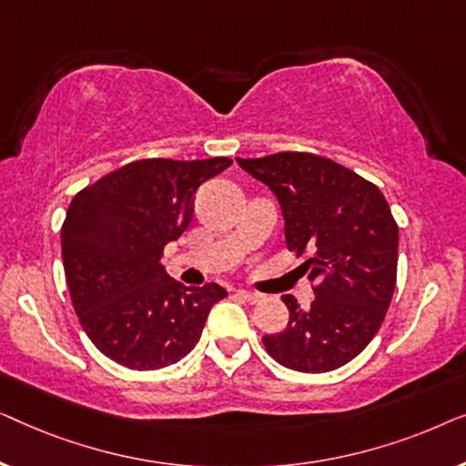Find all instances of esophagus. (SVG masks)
Segmentation results:
<instances>
[{
  "mask_svg": "<svg viewBox=\"0 0 466 466\" xmlns=\"http://www.w3.org/2000/svg\"><path fill=\"white\" fill-rule=\"evenodd\" d=\"M235 295H238L239 299H244L246 303H258L260 299H263L258 292H250V290H235Z\"/></svg>",
  "mask_w": 466,
  "mask_h": 466,
  "instance_id": "34e87169",
  "label": "esophagus"
}]
</instances>
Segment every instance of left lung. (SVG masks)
Segmentation results:
<instances>
[{
    "instance_id": "8db88e82",
    "label": "left lung",
    "mask_w": 466,
    "mask_h": 466,
    "mask_svg": "<svg viewBox=\"0 0 466 466\" xmlns=\"http://www.w3.org/2000/svg\"><path fill=\"white\" fill-rule=\"evenodd\" d=\"M239 167L276 195L289 250L316 279L314 303L290 311L284 330L263 343L279 365L301 373H327L359 356L378 333L397 284L399 227L386 197L352 169L309 155L278 152L238 158Z\"/></svg>"
}]
</instances>
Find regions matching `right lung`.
<instances>
[{"instance_id":"right-lung-1","label":"right lung","mask_w":466,"mask_h":466,"mask_svg":"<svg viewBox=\"0 0 466 466\" xmlns=\"http://www.w3.org/2000/svg\"><path fill=\"white\" fill-rule=\"evenodd\" d=\"M233 161L144 158L107 174L69 203L63 267L78 320L99 352L150 371L199 341L222 286H184L161 265L163 248L188 228L193 195Z\"/></svg>"}]
</instances>
